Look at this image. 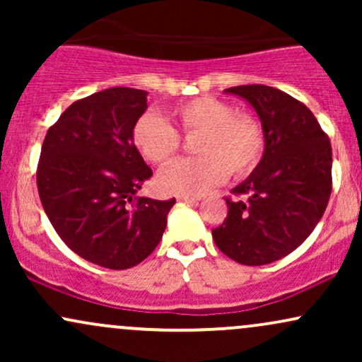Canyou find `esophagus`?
<instances>
[{
  "label": "esophagus",
  "instance_id": "obj_1",
  "mask_svg": "<svg viewBox=\"0 0 362 362\" xmlns=\"http://www.w3.org/2000/svg\"><path fill=\"white\" fill-rule=\"evenodd\" d=\"M178 201L182 202H197L201 201V197H195V195H178Z\"/></svg>",
  "mask_w": 362,
  "mask_h": 362
}]
</instances>
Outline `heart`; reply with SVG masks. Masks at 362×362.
<instances>
[{"label":"heart","instance_id":"1","mask_svg":"<svg viewBox=\"0 0 362 362\" xmlns=\"http://www.w3.org/2000/svg\"><path fill=\"white\" fill-rule=\"evenodd\" d=\"M173 122L185 136L197 134L194 151L199 156L180 160L156 178L167 194H204L226 177L245 178L257 170L265 153V131L255 115L236 112L230 102L216 97H195L170 109ZM178 131L155 112L139 115L132 126V144L144 160L167 165L182 148Z\"/></svg>","mask_w":362,"mask_h":362}]
</instances>
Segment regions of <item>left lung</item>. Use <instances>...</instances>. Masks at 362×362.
I'll use <instances>...</instances> for the list:
<instances>
[{
    "label": "left lung",
    "mask_w": 362,
    "mask_h": 362,
    "mask_svg": "<svg viewBox=\"0 0 362 362\" xmlns=\"http://www.w3.org/2000/svg\"><path fill=\"white\" fill-rule=\"evenodd\" d=\"M255 109L265 131L260 165L226 197L216 247L243 265H265L296 250L325 213L332 194V146L305 103L265 85L231 86Z\"/></svg>",
    "instance_id": "left-lung-1"
}]
</instances>
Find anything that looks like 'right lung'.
<instances>
[{
    "instance_id": "1",
    "label": "right lung",
    "mask_w": 362,
    "mask_h": 362,
    "mask_svg": "<svg viewBox=\"0 0 362 362\" xmlns=\"http://www.w3.org/2000/svg\"><path fill=\"white\" fill-rule=\"evenodd\" d=\"M146 109V91L126 86L80 98L49 127L37 165L56 233L81 259L114 271L155 250L175 204L136 197L153 175L132 144V126Z\"/></svg>"
}]
</instances>
